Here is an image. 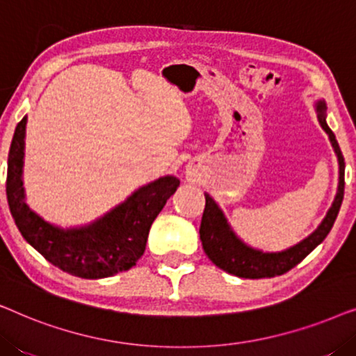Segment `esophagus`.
<instances>
[{"label":"esophagus","instance_id":"1","mask_svg":"<svg viewBox=\"0 0 356 356\" xmlns=\"http://www.w3.org/2000/svg\"><path fill=\"white\" fill-rule=\"evenodd\" d=\"M196 172H197L196 168H193V167L188 168V175H189V177H196Z\"/></svg>","mask_w":356,"mask_h":356}]
</instances>
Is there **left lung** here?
I'll return each mask as SVG.
<instances>
[{"label":"left lung","mask_w":356,"mask_h":356,"mask_svg":"<svg viewBox=\"0 0 356 356\" xmlns=\"http://www.w3.org/2000/svg\"><path fill=\"white\" fill-rule=\"evenodd\" d=\"M325 110H327V106H325L324 100L316 102V113H318L321 128L327 133L334 152L337 155L339 186L332 206H330L327 213H325L323 222L319 223V227L311 235L306 236L300 243H296L295 246H290L284 251L277 252L261 251L256 250V248L248 246L233 232L225 213L222 212L218 204L206 193V209H204L202 213L199 235H201L204 252L222 270H225L232 275L241 277V279H262V277L282 275L290 269H293L296 264H300L329 235L343 201L345 162L343 155L340 152L337 139H335V134L330 131L327 123H325V116H327L325 115Z\"/></svg>","instance_id":"obj_1"}]
</instances>
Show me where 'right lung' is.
Instances as JSON below:
<instances>
[{
    "label": "right lung",
    "instance_id": "right-lung-1",
    "mask_svg": "<svg viewBox=\"0 0 356 356\" xmlns=\"http://www.w3.org/2000/svg\"><path fill=\"white\" fill-rule=\"evenodd\" d=\"M26 124L24 116L14 131L6 179L9 211L24 240L58 269L81 279H105L136 266L145 251L150 225L177 191L179 179L167 175L144 184L87 225H53L26 202L22 181Z\"/></svg>",
    "mask_w": 356,
    "mask_h": 356
}]
</instances>
